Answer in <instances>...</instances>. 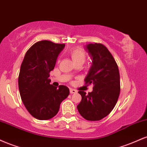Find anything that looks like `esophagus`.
<instances>
[{
  "label": "esophagus",
  "mask_w": 147,
  "mask_h": 147,
  "mask_svg": "<svg viewBox=\"0 0 147 147\" xmlns=\"http://www.w3.org/2000/svg\"><path fill=\"white\" fill-rule=\"evenodd\" d=\"M70 93H71V94H74V93H77V91L75 90V89H73V88H70Z\"/></svg>",
  "instance_id": "obj_1"
}]
</instances>
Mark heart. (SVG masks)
<instances>
[{"label":"heart","instance_id":"heart-1","mask_svg":"<svg viewBox=\"0 0 147 147\" xmlns=\"http://www.w3.org/2000/svg\"><path fill=\"white\" fill-rule=\"evenodd\" d=\"M69 55L71 57L74 63H83L86 59L85 52L80 48H72L69 52Z\"/></svg>","mask_w":147,"mask_h":147}]
</instances>
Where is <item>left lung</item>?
<instances>
[{
    "label": "left lung",
    "mask_w": 147,
    "mask_h": 147,
    "mask_svg": "<svg viewBox=\"0 0 147 147\" xmlns=\"http://www.w3.org/2000/svg\"><path fill=\"white\" fill-rule=\"evenodd\" d=\"M86 50L92 63L84 80L93 84L92 91L86 94L79 91L82 100L77 106L84 119L98 121L112 111L120 92V79L117 64L107 48L102 43H90Z\"/></svg>",
    "instance_id": "8db88e82"
}]
</instances>
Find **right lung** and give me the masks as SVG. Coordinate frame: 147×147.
Returning a JSON list of instances; mask_svg holds the SVG:
<instances>
[{
  "label": "right lung",
  "instance_id": "right-lung-1",
  "mask_svg": "<svg viewBox=\"0 0 147 147\" xmlns=\"http://www.w3.org/2000/svg\"><path fill=\"white\" fill-rule=\"evenodd\" d=\"M65 44L41 41L30 47L22 62L18 76L20 95L25 108L40 120L51 119L57 114L60 104L69 95L65 86L50 84V72Z\"/></svg>",
  "mask_w": 147,
  "mask_h": 147
}]
</instances>
